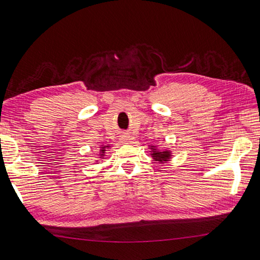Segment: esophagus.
<instances>
[{
	"label": "esophagus",
	"instance_id": "esophagus-1",
	"mask_svg": "<svg viewBox=\"0 0 260 260\" xmlns=\"http://www.w3.org/2000/svg\"><path fill=\"white\" fill-rule=\"evenodd\" d=\"M121 139H122V141H129V140H132L131 136L128 134H126V133H124V134L121 135Z\"/></svg>",
	"mask_w": 260,
	"mask_h": 260
}]
</instances>
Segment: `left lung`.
I'll return each mask as SVG.
<instances>
[{
    "label": "left lung",
    "instance_id": "left-lung-1",
    "mask_svg": "<svg viewBox=\"0 0 260 260\" xmlns=\"http://www.w3.org/2000/svg\"><path fill=\"white\" fill-rule=\"evenodd\" d=\"M151 155L154 159V161H159V162H166L169 160V158L172 157V152L168 150H159L155 148V146H151Z\"/></svg>",
    "mask_w": 260,
    "mask_h": 260
}]
</instances>
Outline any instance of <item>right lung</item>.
<instances>
[{
  "label": "right lung",
  "instance_id": "obj_1",
  "mask_svg": "<svg viewBox=\"0 0 260 260\" xmlns=\"http://www.w3.org/2000/svg\"><path fill=\"white\" fill-rule=\"evenodd\" d=\"M108 148H109V146H108V145H105V146H102V148H101V150H100V155H101V158H102V157H105L106 149H108Z\"/></svg>",
  "mask_w": 260,
  "mask_h": 260
}]
</instances>
